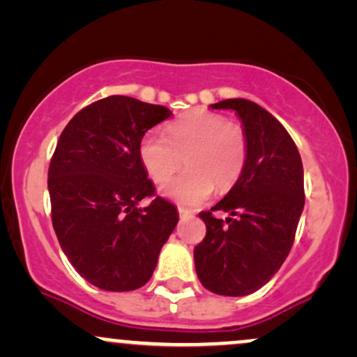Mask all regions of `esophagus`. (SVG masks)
Listing matches in <instances>:
<instances>
[{
	"label": "esophagus",
	"instance_id": "esophagus-1",
	"mask_svg": "<svg viewBox=\"0 0 357 357\" xmlns=\"http://www.w3.org/2000/svg\"><path fill=\"white\" fill-rule=\"evenodd\" d=\"M178 213L181 218H190V216H192V213L190 210H184V208H178Z\"/></svg>",
	"mask_w": 357,
	"mask_h": 357
}]
</instances>
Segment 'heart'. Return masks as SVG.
<instances>
[{
  "label": "heart",
  "mask_w": 357,
  "mask_h": 357,
  "mask_svg": "<svg viewBox=\"0 0 357 357\" xmlns=\"http://www.w3.org/2000/svg\"><path fill=\"white\" fill-rule=\"evenodd\" d=\"M139 158L155 183L166 181L184 158L188 169L167 181L161 192L184 206H196L215 188L225 192L235 186L247 166L248 141L245 130L225 116L196 109L171 122L166 136L147 132Z\"/></svg>",
  "instance_id": "obj_1"
}]
</instances>
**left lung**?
<instances>
[{"label":"left lung","mask_w":357,"mask_h":357,"mask_svg":"<svg viewBox=\"0 0 357 357\" xmlns=\"http://www.w3.org/2000/svg\"><path fill=\"white\" fill-rule=\"evenodd\" d=\"M211 109L235 110L247 134L243 174L210 211L199 213L206 236L195 247L199 282L213 294L241 297L261 289L292 248L304 210V167L285 127L247 99H228ZM213 211L231 215L225 224Z\"/></svg>","instance_id":"8db88e82"}]
</instances>
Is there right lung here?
Segmentation results:
<instances>
[{
    "label": "right lung",
    "instance_id": "right-lung-1",
    "mask_svg": "<svg viewBox=\"0 0 357 357\" xmlns=\"http://www.w3.org/2000/svg\"><path fill=\"white\" fill-rule=\"evenodd\" d=\"M171 110L110 96L75 114L56 142L48 192L53 230L73 268L109 292L142 287L178 225L174 204L154 198L139 158L141 139Z\"/></svg>",
    "mask_w": 357,
    "mask_h": 357
}]
</instances>
